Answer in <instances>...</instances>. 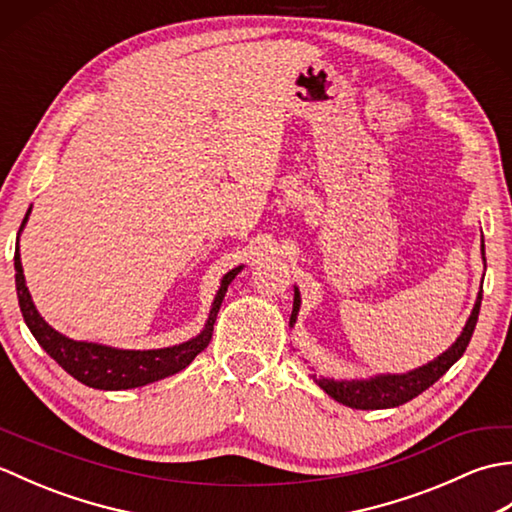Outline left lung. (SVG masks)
<instances>
[{
    "label": "left lung",
    "instance_id": "1",
    "mask_svg": "<svg viewBox=\"0 0 512 512\" xmlns=\"http://www.w3.org/2000/svg\"><path fill=\"white\" fill-rule=\"evenodd\" d=\"M482 262L486 266L484 235H482ZM480 306H482V290L477 292L475 306L469 314V319H466L460 336L455 339V343L449 347V350H444L440 356L433 358V361L424 363L416 369H409V372H402V374H376L369 378H332V376L317 378V374H314L312 380L330 398H334L336 402H341V405L352 407V409H389V407L405 405V402H409L411 398L422 394L424 389H429L440 376L447 374L453 363H458V358L464 354L466 345H469L471 336H473L477 314H480ZM299 310H301V292L295 286L290 328H295Z\"/></svg>",
    "mask_w": 512,
    "mask_h": 512
}]
</instances>
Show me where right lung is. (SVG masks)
<instances>
[{
	"label": "right lung",
	"instance_id": "1",
	"mask_svg": "<svg viewBox=\"0 0 512 512\" xmlns=\"http://www.w3.org/2000/svg\"><path fill=\"white\" fill-rule=\"evenodd\" d=\"M30 211L32 206L28 209L24 222L19 226L17 246H15V286H17L19 308H21V314H24L28 330L32 332V336H35L37 343L65 369V372L79 380V383L94 389H105V391L143 387L182 372V369L191 365L193 358L198 356L206 345H209L213 336L215 317L217 312H220L226 288L239 273H242L244 266L228 270V273L220 279V288L215 292L204 328L200 330V334H195L189 341L169 345V347H158V350H123V347H112L105 343L74 341L70 336L54 330L52 325L41 317L26 286L24 266H21V255H19V237L28 224Z\"/></svg>",
	"mask_w": 512,
	"mask_h": 512
}]
</instances>
